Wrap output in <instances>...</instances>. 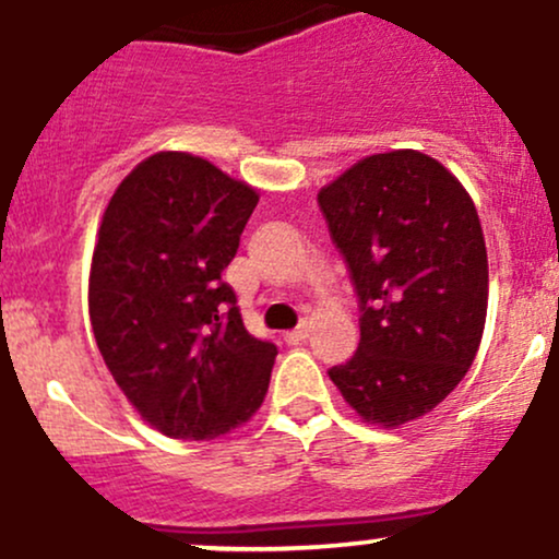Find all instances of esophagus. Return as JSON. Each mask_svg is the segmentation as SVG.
I'll use <instances>...</instances> for the list:
<instances>
[{
    "label": "esophagus",
    "mask_w": 559,
    "mask_h": 559,
    "mask_svg": "<svg viewBox=\"0 0 559 559\" xmlns=\"http://www.w3.org/2000/svg\"><path fill=\"white\" fill-rule=\"evenodd\" d=\"M309 333H311V325H309V322H304V325H298L296 330H287V333H285V341H287V344H301V341H306V338H309Z\"/></svg>",
    "instance_id": "1"
}]
</instances>
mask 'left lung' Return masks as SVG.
I'll return each instance as SVG.
<instances>
[{"mask_svg":"<svg viewBox=\"0 0 559 559\" xmlns=\"http://www.w3.org/2000/svg\"><path fill=\"white\" fill-rule=\"evenodd\" d=\"M349 263L359 346L330 381L362 421L394 429L435 411L466 376L488 314V250L469 191L429 154L397 148L322 186Z\"/></svg>","mask_w":559,"mask_h":559,"instance_id":"8db88e82","label":"left lung"}]
</instances>
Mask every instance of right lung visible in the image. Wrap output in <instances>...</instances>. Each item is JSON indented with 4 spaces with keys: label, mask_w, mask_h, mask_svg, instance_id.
Here are the masks:
<instances>
[{
    "label": "right lung",
    "mask_w": 559,
    "mask_h": 559,
    "mask_svg": "<svg viewBox=\"0 0 559 559\" xmlns=\"http://www.w3.org/2000/svg\"><path fill=\"white\" fill-rule=\"evenodd\" d=\"M258 205L253 186L186 152H157L117 186L90 263V325L138 416L173 440L248 424L277 346L245 330L221 272Z\"/></svg>",
    "instance_id": "obj_1"
}]
</instances>
